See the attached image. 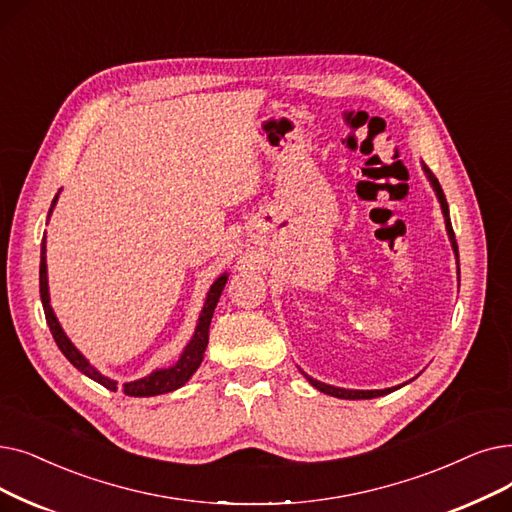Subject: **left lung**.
Segmentation results:
<instances>
[{"instance_id":"1","label":"left lung","mask_w":512,"mask_h":512,"mask_svg":"<svg viewBox=\"0 0 512 512\" xmlns=\"http://www.w3.org/2000/svg\"><path fill=\"white\" fill-rule=\"evenodd\" d=\"M422 171H425V175H427V180H429V184H431V188H433V192H435V196H437V201H439V207H441V213H443V221H446L448 238H450V242H452V251H454V255H456V274H458V282H460L458 244H456V236H454V230H452L448 201H446V196H443V190H441V186H439V182H437V177L433 175V171H431L425 163H422ZM299 370H301V368H299ZM301 374L309 381L311 387H316L318 391H322V393H326V395H332V397H339V399H372V397H381V395H387V393L399 389V385H397V387H391V389H366V391H364V389H343V387H332V385H326V383H320V381H316V379H311V376L305 374L303 370H301Z\"/></svg>"}]
</instances>
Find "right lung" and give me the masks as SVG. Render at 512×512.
<instances>
[{"label":"right lung","instance_id":"obj_1","mask_svg":"<svg viewBox=\"0 0 512 512\" xmlns=\"http://www.w3.org/2000/svg\"><path fill=\"white\" fill-rule=\"evenodd\" d=\"M58 196H60V190L58 194L54 196L52 201V207H50V213H48V219L58 203ZM228 282V272L221 274L209 288L207 293V299L203 303V309L201 314H198V322H196V328L192 332V339L188 341V345L184 347L180 360H177L173 366L169 368H157L152 370L150 374L142 376V379L138 381H129V383H123L119 385L115 379H108V376H104L96 366L90 364V360L85 358V355L73 345V341L66 337V332L62 330L54 309L50 305V286H48V263H46V234H43V240H41V263H39V295H41V303H43V311H46V320H48V326L52 330V337L58 345V349L64 353V358L69 360L79 372H83L85 376H90L92 381L100 383L102 387H106L108 391H123L125 395H131V397H152V395H161V393H169V391H175L184 387L190 379L192 374L198 370V366H201L203 358H205V349H207V343H209V326H211V318H213V311L217 307V301L221 297V291H224V286Z\"/></svg>","mask_w":512,"mask_h":512}]
</instances>
